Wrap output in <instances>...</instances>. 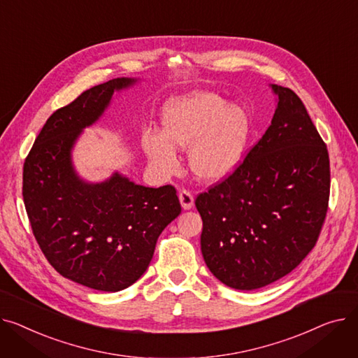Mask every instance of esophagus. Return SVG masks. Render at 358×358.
Listing matches in <instances>:
<instances>
[{
    "instance_id": "esophagus-1",
    "label": "esophagus",
    "mask_w": 358,
    "mask_h": 358,
    "mask_svg": "<svg viewBox=\"0 0 358 358\" xmlns=\"http://www.w3.org/2000/svg\"><path fill=\"white\" fill-rule=\"evenodd\" d=\"M179 201L183 209H191L194 206V195L189 192L187 189H182L179 192Z\"/></svg>"
}]
</instances>
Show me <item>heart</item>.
I'll list each match as a JSON object with an SVG mask.
<instances>
[{
  "label": "heart",
  "instance_id": "obj_1",
  "mask_svg": "<svg viewBox=\"0 0 358 358\" xmlns=\"http://www.w3.org/2000/svg\"><path fill=\"white\" fill-rule=\"evenodd\" d=\"M163 133L147 130L141 144L162 173L179 169L174 149L189 150V163L202 180L225 179L241 164L251 137V120L238 105L213 92H191L171 99L162 113Z\"/></svg>",
  "mask_w": 358,
  "mask_h": 358
}]
</instances>
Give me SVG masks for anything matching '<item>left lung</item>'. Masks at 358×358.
<instances>
[{"label": "left lung", "instance_id": "obj_1", "mask_svg": "<svg viewBox=\"0 0 358 358\" xmlns=\"http://www.w3.org/2000/svg\"><path fill=\"white\" fill-rule=\"evenodd\" d=\"M278 107L243 163L196 196L201 250L213 275L238 290L286 276L318 241L329 201V157L303 102L271 85Z\"/></svg>", "mask_w": 358, "mask_h": 358}]
</instances>
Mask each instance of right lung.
<instances>
[{"instance_id": "right-lung-1", "label": "right lung", "mask_w": 358, "mask_h": 358, "mask_svg": "<svg viewBox=\"0 0 358 358\" xmlns=\"http://www.w3.org/2000/svg\"><path fill=\"white\" fill-rule=\"evenodd\" d=\"M136 82L111 79L55 111L23 167V199L37 244L63 278L102 292L131 286L149 267L162 231L182 211L172 185L145 187L114 173L90 183L71 152L82 130L108 107L114 91Z\"/></svg>"}]
</instances>
